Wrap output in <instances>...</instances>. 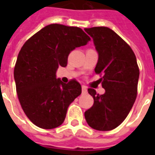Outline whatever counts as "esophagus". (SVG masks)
I'll use <instances>...</instances> for the list:
<instances>
[{"instance_id":"esophagus-1","label":"esophagus","mask_w":155,"mask_h":155,"mask_svg":"<svg viewBox=\"0 0 155 155\" xmlns=\"http://www.w3.org/2000/svg\"><path fill=\"white\" fill-rule=\"evenodd\" d=\"M87 93V89L85 86H82V94H86Z\"/></svg>"}]
</instances>
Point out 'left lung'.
I'll use <instances>...</instances> for the list:
<instances>
[{"instance_id": "obj_1", "label": "left lung", "mask_w": 155, "mask_h": 155, "mask_svg": "<svg viewBox=\"0 0 155 155\" xmlns=\"http://www.w3.org/2000/svg\"><path fill=\"white\" fill-rule=\"evenodd\" d=\"M93 38L99 59L94 68L104 94L92 88L88 92L94 99L92 107L84 112L87 124L94 130L115 129L125 120L137 97L140 70L136 57L129 45L111 29L104 26L85 28Z\"/></svg>"}]
</instances>
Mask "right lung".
<instances>
[{
  "label": "right lung",
  "instance_id": "add662e5",
  "mask_svg": "<svg viewBox=\"0 0 155 155\" xmlns=\"http://www.w3.org/2000/svg\"><path fill=\"white\" fill-rule=\"evenodd\" d=\"M91 38L74 26L51 24L25 41L14 68L16 93L23 111L37 127L51 130L64 122L69 105L81 94L76 80L67 84L56 79L68 56Z\"/></svg>",
  "mask_w": 155,
  "mask_h": 155
}]
</instances>
